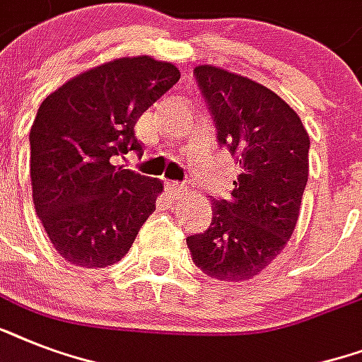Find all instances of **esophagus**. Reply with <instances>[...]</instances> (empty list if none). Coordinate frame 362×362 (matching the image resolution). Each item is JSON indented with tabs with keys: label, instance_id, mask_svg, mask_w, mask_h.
<instances>
[{
	"label": "esophagus",
	"instance_id": "obj_1",
	"mask_svg": "<svg viewBox=\"0 0 362 362\" xmlns=\"http://www.w3.org/2000/svg\"><path fill=\"white\" fill-rule=\"evenodd\" d=\"M165 186H167V192H169L170 195H180V193L186 189L184 184H178V182H167Z\"/></svg>",
	"mask_w": 362,
	"mask_h": 362
}]
</instances>
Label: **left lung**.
Here are the masks:
<instances>
[{
  "instance_id": "1",
  "label": "left lung",
  "mask_w": 362,
  "mask_h": 362,
  "mask_svg": "<svg viewBox=\"0 0 362 362\" xmlns=\"http://www.w3.org/2000/svg\"><path fill=\"white\" fill-rule=\"evenodd\" d=\"M195 78L220 146L237 158L229 199H212L209 229L187 237L193 263L221 281L252 280L291 238L308 182L310 136L297 112L263 84L214 65Z\"/></svg>"
}]
</instances>
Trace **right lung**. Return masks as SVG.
<instances>
[{
    "mask_svg": "<svg viewBox=\"0 0 362 362\" xmlns=\"http://www.w3.org/2000/svg\"><path fill=\"white\" fill-rule=\"evenodd\" d=\"M178 78L169 62L118 58L73 76L37 110L30 131L33 204L71 264L118 263L156 210L161 180L112 165V158L141 152L136 120Z\"/></svg>",
    "mask_w": 362,
    "mask_h": 362,
    "instance_id": "1",
    "label": "right lung"
}]
</instances>
